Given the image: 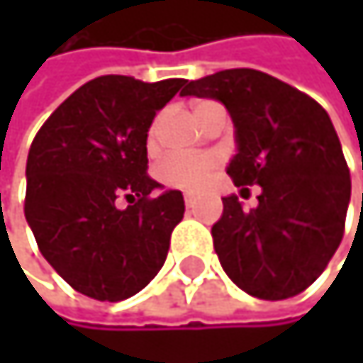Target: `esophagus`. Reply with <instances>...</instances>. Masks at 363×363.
Instances as JSON below:
<instances>
[{"label":"esophagus","instance_id":"obj_1","mask_svg":"<svg viewBox=\"0 0 363 363\" xmlns=\"http://www.w3.org/2000/svg\"><path fill=\"white\" fill-rule=\"evenodd\" d=\"M185 204H187V208H194L198 204V198L194 194H185Z\"/></svg>","mask_w":363,"mask_h":363}]
</instances>
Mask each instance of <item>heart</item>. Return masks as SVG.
Masks as SVG:
<instances>
[{
  "label": "heart",
  "mask_w": 363,
  "mask_h": 363,
  "mask_svg": "<svg viewBox=\"0 0 363 363\" xmlns=\"http://www.w3.org/2000/svg\"><path fill=\"white\" fill-rule=\"evenodd\" d=\"M206 104V102H200ZM198 106V104H196ZM157 139V128L150 130L147 143L152 145ZM216 165L213 157H185V155H172L167 159H163V163L159 165V176L163 183L172 185V187H183V189H196L202 187L206 183L208 174H211Z\"/></svg>",
  "instance_id": "heart-1"
}]
</instances>
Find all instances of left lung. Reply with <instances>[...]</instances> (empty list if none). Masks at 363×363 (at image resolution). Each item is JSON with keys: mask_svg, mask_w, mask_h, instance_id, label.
I'll return each mask as SVG.
<instances>
[{"mask_svg": "<svg viewBox=\"0 0 363 363\" xmlns=\"http://www.w3.org/2000/svg\"><path fill=\"white\" fill-rule=\"evenodd\" d=\"M180 95L224 104L237 150L226 174L237 187H261L250 211L237 196L222 198L224 213L211 233L224 272L263 301L301 294L335 255L351 202L331 117L309 95L257 69H224L187 82Z\"/></svg>", "mask_w": 363, "mask_h": 363, "instance_id": "left-lung-1", "label": "left lung"}]
</instances>
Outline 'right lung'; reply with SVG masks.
I'll use <instances>...</instances> for the list:
<instances>
[{
  "label": "right lung",
  "mask_w": 363,
  "mask_h": 363,
  "mask_svg": "<svg viewBox=\"0 0 363 363\" xmlns=\"http://www.w3.org/2000/svg\"><path fill=\"white\" fill-rule=\"evenodd\" d=\"M187 80L102 76L50 115L30 145L26 220L50 266L80 294L117 303L163 268L185 200L147 169V130ZM123 195L131 204L119 209Z\"/></svg>",
  "instance_id": "1"
}]
</instances>
